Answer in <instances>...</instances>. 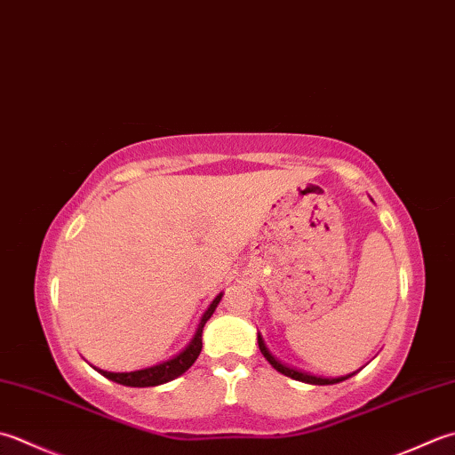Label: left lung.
<instances>
[{"label": "left lung", "instance_id": "1", "mask_svg": "<svg viewBox=\"0 0 455 455\" xmlns=\"http://www.w3.org/2000/svg\"><path fill=\"white\" fill-rule=\"evenodd\" d=\"M258 347H260V351H262V355L266 357V361H268L275 371L282 372V375H286V377L293 379V380L307 382V385H335V382H341V380H345V379H349V377L355 375V372H353V375L339 377V379H323V377H315V375H309V372H304V371H298V369H293V367H288V364H283L282 361L275 359L274 355H272L268 349H266V345H264V341H262L260 333H258Z\"/></svg>", "mask_w": 455, "mask_h": 455}]
</instances>
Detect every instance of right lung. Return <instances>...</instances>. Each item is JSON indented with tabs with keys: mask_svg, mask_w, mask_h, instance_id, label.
<instances>
[{
	"mask_svg": "<svg viewBox=\"0 0 455 455\" xmlns=\"http://www.w3.org/2000/svg\"><path fill=\"white\" fill-rule=\"evenodd\" d=\"M220 298H222V293H219V296H217L215 299H212V304L209 306V309L204 311L203 317H201V323H199V327H197V333H195L191 343L187 345L180 355H175L173 359H169V361H165V363H162V364H156V367L141 369V371H133V372H108V371H100V369H96V371L100 372L102 377L110 379V380H114V382H118V385H124V387H140V388H144V387H157V385H164V382H169V380H173V379H177V377H181L183 372H185L187 369H189L191 364H193L195 361H197V357H199V353H201V349H203V339H201L203 327H204V323H207L209 319H211L212 311L217 309Z\"/></svg>",
	"mask_w": 455,
	"mask_h": 455,
	"instance_id": "1",
	"label": "right lung"
}]
</instances>
